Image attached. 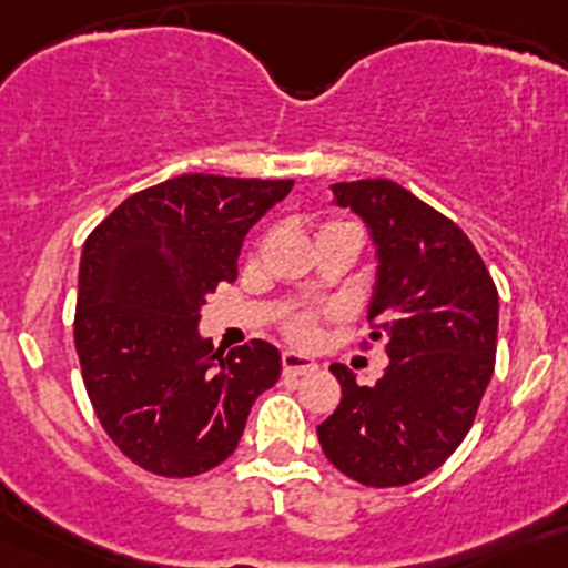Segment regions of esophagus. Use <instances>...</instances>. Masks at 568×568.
<instances>
[{"label": "esophagus", "mask_w": 568, "mask_h": 568, "mask_svg": "<svg viewBox=\"0 0 568 568\" xmlns=\"http://www.w3.org/2000/svg\"><path fill=\"white\" fill-rule=\"evenodd\" d=\"M281 369H284V375H310L318 369V364L313 358H307V355L284 353L281 355Z\"/></svg>", "instance_id": "esophagus-1"}]
</instances>
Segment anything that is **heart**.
Returning a JSON list of instances; mask_svg holds the SVG:
<instances>
[{
  "label": "heart",
  "instance_id": "1",
  "mask_svg": "<svg viewBox=\"0 0 568 568\" xmlns=\"http://www.w3.org/2000/svg\"><path fill=\"white\" fill-rule=\"evenodd\" d=\"M284 333L295 344H313L315 335H318V313H313V310H298V313H293L284 321Z\"/></svg>",
  "mask_w": 568,
  "mask_h": 568
}]
</instances>
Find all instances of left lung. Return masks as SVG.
<instances>
[{"instance_id": "8db88e82", "label": "left lung", "mask_w": 568, "mask_h": 568, "mask_svg": "<svg viewBox=\"0 0 568 568\" xmlns=\"http://www.w3.org/2000/svg\"><path fill=\"white\" fill-rule=\"evenodd\" d=\"M364 219L378 281L366 310L389 366L358 386L333 364L341 404L318 426L329 464L364 486H406L460 446L495 373L498 287L469 235L389 179L333 184Z\"/></svg>"}]
</instances>
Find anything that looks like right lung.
<instances>
[{
    "mask_svg": "<svg viewBox=\"0 0 568 568\" xmlns=\"http://www.w3.org/2000/svg\"><path fill=\"white\" fill-rule=\"evenodd\" d=\"M293 179L187 173L133 193L88 235L73 338L99 424L135 466L193 478L227 460L281 355L253 338L224 355L199 335L247 230Z\"/></svg>",
    "mask_w": 568,
    "mask_h": 568,
    "instance_id": "obj_1",
    "label": "right lung"
}]
</instances>
